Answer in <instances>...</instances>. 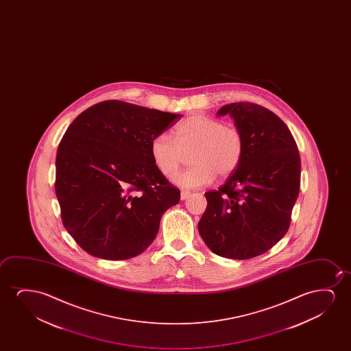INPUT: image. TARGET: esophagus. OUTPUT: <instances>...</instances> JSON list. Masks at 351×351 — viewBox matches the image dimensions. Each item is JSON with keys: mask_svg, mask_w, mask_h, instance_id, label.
<instances>
[{"mask_svg": "<svg viewBox=\"0 0 351 351\" xmlns=\"http://www.w3.org/2000/svg\"><path fill=\"white\" fill-rule=\"evenodd\" d=\"M189 195H191V192H188V191H182V192H181V200H186Z\"/></svg>", "mask_w": 351, "mask_h": 351, "instance_id": "1", "label": "esophagus"}]
</instances>
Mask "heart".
<instances>
[{"mask_svg":"<svg viewBox=\"0 0 351 351\" xmlns=\"http://www.w3.org/2000/svg\"><path fill=\"white\" fill-rule=\"evenodd\" d=\"M173 139L167 133L154 135L149 154L156 168L171 178L191 154L192 168L178 173L173 183L187 189L205 187L218 175L228 178L239 168L245 140L239 128L205 115H193L173 127Z\"/></svg>","mask_w":351,"mask_h":351,"instance_id":"heart-1","label":"heart"}]
</instances>
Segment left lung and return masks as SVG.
<instances>
[{
	"instance_id": "1",
	"label": "left lung",
	"mask_w": 351,
	"mask_h": 351,
	"mask_svg": "<svg viewBox=\"0 0 351 351\" xmlns=\"http://www.w3.org/2000/svg\"><path fill=\"white\" fill-rule=\"evenodd\" d=\"M245 140L239 168L218 191L205 193L199 234L215 254L245 260L264 254L283 237L300 192L301 159L287 125L264 106H221Z\"/></svg>"
}]
</instances>
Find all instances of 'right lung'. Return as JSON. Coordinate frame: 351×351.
<instances>
[{
	"label": "right lung",
	"instance_id": "1",
	"mask_svg": "<svg viewBox=\"0 0 351 351\" xmlns=\"http://www.w3.org/2000/svg\"><path fill=\"white\" fill-rule=\"evenodd\" d=\"M180 116L106 101L68 127L56 154L55 192L63 226L88 254L130 259L154 242L180 191L156 168L149 143Z\"/></svg>",
	"mask_w": 351,
	"mask_h": 351
}]
</instances>
